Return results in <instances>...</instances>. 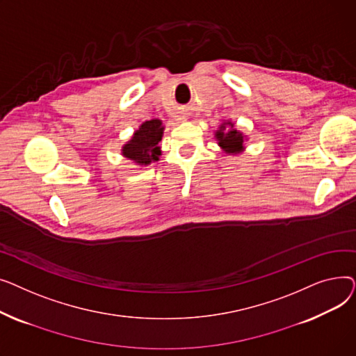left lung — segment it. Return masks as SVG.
<instances>
[{
    "instance_id": "left-lung-1",
    "label": "left lung",
    "mask_w": 356,
    "mask_h": 356,
    "mask_svg": "<svg viewBox=\"0 0 356 356\" xmlns=\"http://www.w3.org/2000/svg\"><path fill=\"white\" fill-rule=\"evenodd\" d=\"M215 138L218 140V145L228 154H238L244 152V134L235 129L234 122L225 121L215 133Z\"/></svg>"
}]
</instances>
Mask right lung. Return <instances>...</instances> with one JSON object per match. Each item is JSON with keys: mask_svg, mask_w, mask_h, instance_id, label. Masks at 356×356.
Wrapping results in <instances>:
<instances>
[{"mask_svg": "<svg viewBox=\"0 0 356 356\" xmlns=\"http://www.w3.org/2000/svg\"><path fill=\"white\" fill-rule=\"evenodd\" d=\"M163 122L161 120H149L140 125L131 140L124 144L122 156L137 165H148L152 161H157L161 156L159 143L163 137Z\"/></svg>", "mask_w": 356, "mask_h": 356, "instance_id": "1", "label": "right lung"}]
</instances>
